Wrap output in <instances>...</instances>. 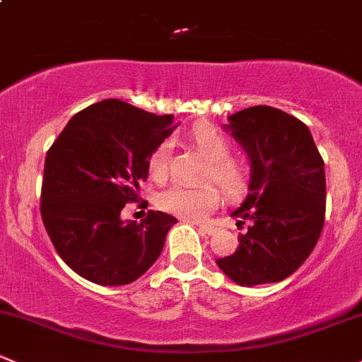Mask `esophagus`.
<instances>
[{
    "label": "esophagus",
    "mask_w": 362,
    "mask_h": 362,
    "mask_svg": "<svg viewBox=\"0 0 362 362\" xmlns=\"http://www.w3.org/2000/svg\"><path fill=\"white\" fill-rule=\"evenodd\" d=\"M198 229H200L204 235H212V233L216 231V228H214L212 224H198Z\"/></svg>",
    "instance_id": "1"
}]
</instances>
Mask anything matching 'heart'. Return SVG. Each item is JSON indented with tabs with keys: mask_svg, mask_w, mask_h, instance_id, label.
Returning <instances> with one entry per match:
<instances>
[{
	"mask_svg": "<svg viewBox=\"0 0 362 362\" xmlns=\"http://www.w3.org/2000/svg\"><path fill=\"white\" fill-rule=\"evenodd\" d=\"M192 141L197 150L207 158L209 167L205 181H214L228 198L242 197L248 185V174L243 164L231 158V143L212 126H198L192 131ZM173 165V141L164 139L155 146L148 158V173L155 181L167 180ZM221 195L214 185L193 188L186 185H173L158 195V207L182 219H204L219 205Z\"/></svg>",
	"mask_w": 362,
	"mask_h": 362,
	"instance_id": "heart-1",
	"label": "heart"
}]
</instances>
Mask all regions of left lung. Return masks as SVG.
Instances as JSON below:
<instances>
[{
  "label": "left lung",
  "mask_w": 362,
  "mask_h": 362,
  "mask_svg": "<svg viewBox=\"0 0 362 362\" xmlns=\"http://www.w3.org/2000/svg\"><path fill=\"white\" fill-rule=\"evenodd\" d=\"M228 120L252 164L248 195L231 216L250 226L235 254L216 262L242 286L278 283L304 264L321 236L325 162L309 127L279 108L257 105Z\"/></svg>",
  "instance_id": "left-lung-1"
}]
</instances>
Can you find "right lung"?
<instances>
[{"mask_svg":"<svg viewBox=\"0 0 362 362\" xmlns=\"http://www.w3.org/2000/svg\"><path fill=\"white\" fill-rule=\"evenodd\" d=\"M174 127L173 115L110 98L77 112L49 146L41 217L74 273L119 286L136 281L158 259L176 217L148 211L141 223H124L120 212L141 200L150 153Z\"/></svg>","mask_w":362,"mask_h":362,"instance_id":"1","label":"right lung"}]
</instances>
